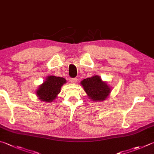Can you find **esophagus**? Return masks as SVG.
I'll list each match as a JSON object with an SVG mask.
<instances>
[{
    "mask_svg": "<svg viewBox=\"0 0 154 154\" xmlns=\"http://www.w3.org/2000/svg\"><path fill=\"white\" fill-rule=\"evenodd\" d=\"M71 82L72 83H76L77 82V78H72V79H71Z\"/></svg>",
    "mask_w": 154,
    "mask_h": 154,
    "instance_id": "34e87169",
    "label": "esophagus"
}]
</instances>
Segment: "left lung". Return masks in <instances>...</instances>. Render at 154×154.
<instances>
[{
    "label": "left lung",
    "instance_id": "1",
    "mask_svg": "<svg viewBox=\"0 0 154 154\" xmlns=\"http://www.w3.org/2000/svg\"><path fill=\"white\" fill-rule=\"evenodd\" d=\"M80 83L89 98L94 102L106 100L112 91L111 87L98 75L84 79Z\"/></svg>",
    "mask_w": 154,
    "mask_h": 154
}]
</instances>
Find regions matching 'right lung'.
I'll list each match as a JSON object with an SVG mask.
<instances>
[{"mask_svg": "<svg viewBox=\"0 0 154 154\" xmlns=\"http://www.w3.org/2000/svg\"><path fill=\"white\" fill-rule=\"evenodd\" d=\"M65 83L66 81L65 78L50 75L35 91L36 96L40 101L52 102L57 97L61 88Z\"/></svg>", "mask_w": 154, "mask_h": 154, "instance_id": "right-lung-1", "label": "right lung"}]
</instances>
